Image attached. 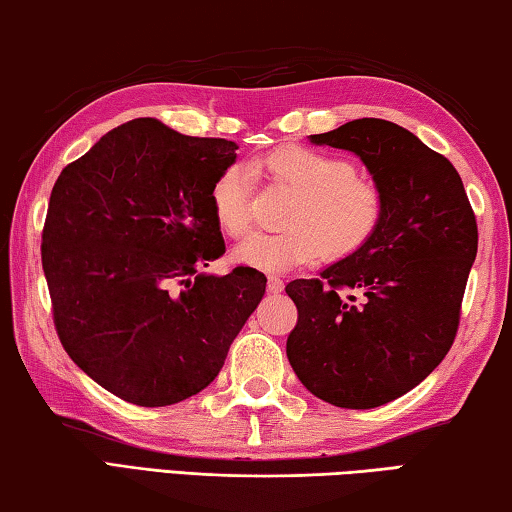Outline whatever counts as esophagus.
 Returning a JSON list of instances; mask_svg holds the SVG:
<instances>
[{
  "label": "esophagus",
  "mask_w": 512,
  "mask_h": 512,
  "mask_svg": "<svg viewBox=\"0 0 512 512\" xmlns=\"http://www.w3.org/2000/svg\"><path fill=\"white\" fill-rule=\"evenodd\" d=\"M266 289H268V293H282V289H284V282L280 280V277H268V282H266Z\"/></svg>",
  "instance_id": "34e87169"
}]
</instances>
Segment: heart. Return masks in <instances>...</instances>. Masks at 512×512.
Here are the masks:
<instances>
[{
	"label": "heart",
	"instance_id": "1",
	"mask_svg": "<svg viewBox=\"0 0 512 512\" xmlns=\"http://www.w3.org/2000/svg\"><path fill=\"white\" fill-rule=\"evenodd\" d=\"M277 180L298 192L282 232H253L232 250L235 262L264 273H289L325 257H350L368 244L384 214V198L352 164L309 146H282L264 160ZM210 203L219 228L241 237L253 221V176L246 164H230L216 176Z\"/></svg>",
	"mask_w": 512,
	"mask_h": 512
}]
</instances>
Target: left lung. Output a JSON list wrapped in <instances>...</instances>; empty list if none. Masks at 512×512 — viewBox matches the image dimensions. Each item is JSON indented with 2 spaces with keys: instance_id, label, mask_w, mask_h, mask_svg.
<instances>
[{
  "instance_id": "1",
  "label": "left lung",
  "mask_w": 512,
  "mask_h": 512,
  "mask_svg": "<svg viewBox=\"0 0 512 512\" xmlns=\"http://www.w3.org/2000/svg\"><path fill=\"white\" fill-rule=\"evenodd\" d=\"M311 144L357 155L384 198L359 253L287 284L298 325L287 357L302 386L341 409L409 393L454 343L479 232L445 155L386 119H354Z\"/></svg>"
}]
</instances>
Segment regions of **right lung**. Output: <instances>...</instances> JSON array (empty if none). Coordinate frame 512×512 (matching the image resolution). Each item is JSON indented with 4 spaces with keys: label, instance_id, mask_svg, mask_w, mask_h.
Listing matches in <instances>:
<instances>
[{
    "label": "right lung",
    "instance_id": "right-lung-1",
    "mask_svg": "<svg viewBox=\"0 0 512 512\" xmlns=\"http://www.w3.org/2000/svg\"><path fill=\"white\" fill-rule=\"evenodd\" d=\"M239 146L153 117L101 137L51 189L42 268L58 339L85 375L137 406L201 393L264 298V273L203 268L225 253L210 192Z\"/></svg>",
    "mask_w": 512,
    "mask_h": 512
}]
</instances>
